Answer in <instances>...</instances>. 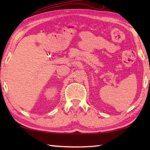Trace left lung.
<instances>
[{
  "label": "left lung",
  "mask_w": 150,
  "mask_h": 150,
  "mask_svg": "<svg viewBox=\"0 0 150 150\" xmlns=\"http://www.w3.org/2000/svg\"><path fill=\"white\" fill-rule=\"evenodd\" d=\"M149 83H150V82H149Z\"/></svg>",
  "instance_id": "obj_1"
}]
</instances>
